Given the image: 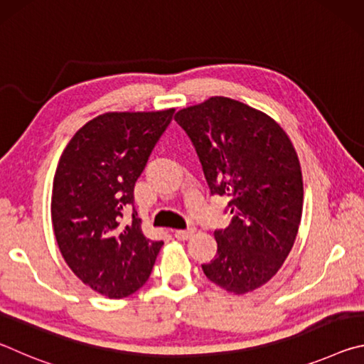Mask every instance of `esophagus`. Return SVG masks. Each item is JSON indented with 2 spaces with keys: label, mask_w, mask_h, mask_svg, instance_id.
Returning <instances> with one entry per match:
<instances>
[{
  "label": "esophagus",
  "mask_w": 364,
  "mask_h": 364,
  "mask_svg": "<svg viewBox=\"0 0 364 364\" xmlns=\"http://www.w3.org/2000/svg\"><path fill=\"white\" fill-rule=\"evenodd\" d=\"M194 234V230H176L175 231V237L180 239V241H186Z\"/></svg>",
  "instance_id": "obj_1"
}]
</instances>
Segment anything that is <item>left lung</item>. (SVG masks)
<instances>
[{
	"label": "left lung",
	"mask_w": 364,
	"mask_h": 364,
	"mask_svg": "<svg viewBox=\"0 0 364 364\" xmlns=\"http://www.w3.org/2000/svg\"><path fill=\"white\" fill-rule=\"evenodd\" d=\"M175 120L210 193L230 197L234 215L215 231L217 255L202 269L226 292L255 291L278 273L299 232L304 180L292 141L268 114L225 96L178 110Z\"/></svg>",
	"instance_id": "8db88e82"
}]
</instances>
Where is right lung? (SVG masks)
Segmentation results:
<instances>
[{
    "label": "right lung",
    "instance_id": "1",
    "mask_svg": "<svg viewBox=\"0 0 364 364\" xmlns=\"http://www.w3.org/2000/svg\"><path fill=\"white\" fill-rule=\"evenodd\" d=\"M175 109L106 112L80 128L53 180L54 236L73 274L109 299L136 292L149 278L162 241H151L133 213L134 183Z\"/></svg>",
    "mask_w": 364,
    "mask_h": 364
}]
</instances>
